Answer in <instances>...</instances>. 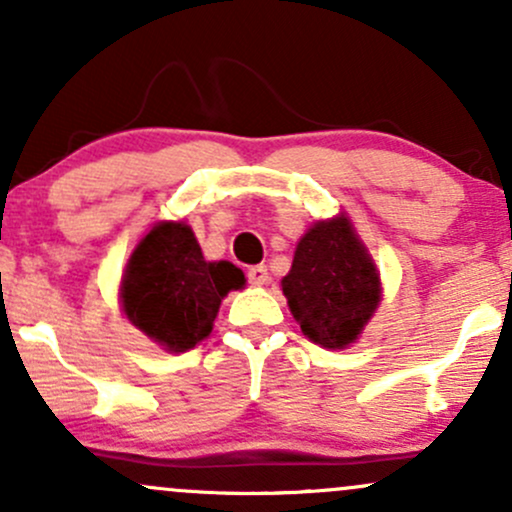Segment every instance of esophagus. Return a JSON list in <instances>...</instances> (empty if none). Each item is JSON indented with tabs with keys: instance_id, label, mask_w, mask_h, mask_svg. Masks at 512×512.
Segmentation results:
<instances>
[{
	"instance_id": "esophagus-1",
	"label": "esophagus",
	"mask_w": 512,
	"mask_h": 512,
	"mask_svg": "<svg viewBox=\"0 0 512 512\" xmlns=\"http://www.w3.org/2000/svg\"><path fill=\"white\" fill-rule=\"evenodd\" d=\"M248 281H250V284H255V286L267 284V281H269L267 267H264V264H255V267H250L248 269Z\"/></svg>"
}]
</instances>
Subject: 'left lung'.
I'll return each mask as SVG.
<instances>
[{"instance_id":"8db88e82","label":"left lung","mask_w":512,"mask_h":512,"mask_svg":"<svg viewBox=\"0 0 512 512\" xmlns=\"http://www.w3.org/2000/svg\"><path fill=\"white\" fill-rule=\"evenodd\" d=\"M281 291L305 337L325 349L354 342L380 303L375 264L344 216L308 228Z\"/></svg>"}]
</instances>
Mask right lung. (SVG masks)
I'll use <instances>...</instances> for the list:
<instances>
[{"mask_svg":"<svg viewBox=\"0 0 512 512\" xmlns=\"http://www.w3.org/2000/svg\"><path fill=\"white\" fill-rule=\"evenodd\" d=\"M245 276L231 262H207L185 223H158L129 257L122 279V310L170 351H187L209 337L228 291Z\"/></svg>","mask_w":512,"mask_h":512,"instance_id":"add662e5","label":"right lung"}]
</instances>
